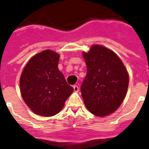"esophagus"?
<instances>
[{
	"label": "esophagus",
	"mask_w": 149,
	"mask_h": 149,
	"mask_svg": "<svg viewBox=\"0 0 149 149\" xmlns=\"http://www.w3.org/2000/svg\"><path fill=\"white\" fill-rule=\"evenodd\" d=\"M73 88H74V91L75 93H77V92L79 91V87L77 86H74Z\"/></svg>",
	"instance_id": "34e87169"
}]
</instances>
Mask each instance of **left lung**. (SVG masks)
Instances as JSON below:
<instances>
[{"mask_svg": "<svg viewBox=\"0 0 149 149\" xmlns=\"http://www.w3.org/2000/svg\"><path fill=\"white\" fill-rule=\"evenodd\" d=\"M87 73L81 85V95L91 113L104 117L113 113L125 98L129 75L116 54L100 45L83 52Z\"/></svg>", "mask_w": 149, "mask_h": 149, "instance_id": "1", "label": "left lung"}]
</instances>
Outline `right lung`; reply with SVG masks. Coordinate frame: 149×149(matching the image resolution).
<instances>
[{"label":"right lung","instance_id":"1","mask_svg":"<svg viewBox=\"0 0 149 149\" xmlns=\"http://www.w3.org/2000/svg\"><path fill=\"white\" fill-rule=\"evenodd\" d=\"M60 54L45 50L30 59L20 77L22 98L34 113L53 116L63 109L74 89L58 68Z\"/></svg>","mask_w":149,"mask_h":149}]
</instances>
